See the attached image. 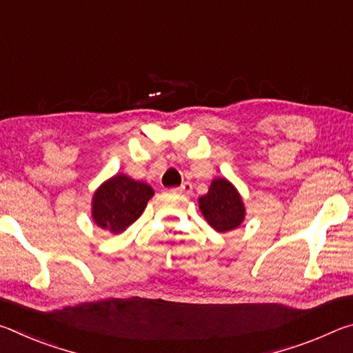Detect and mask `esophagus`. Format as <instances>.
<instances>
[{"label":"esophagus","mask_w":353,"mask_h":353,"mask_svg":"<svg viewBox=\"0 0 353 353\" xmlns=\"http://www.w3.org/2000/svg\"><path fill=\"white\" fill-rule=\"evenodd\" d=\"M179 193H183V194H190L191 193V190H193V185H191L190 182H183L181 187L179 188H176Z\"/></svg>","instance_id":"1"}]
</instances>
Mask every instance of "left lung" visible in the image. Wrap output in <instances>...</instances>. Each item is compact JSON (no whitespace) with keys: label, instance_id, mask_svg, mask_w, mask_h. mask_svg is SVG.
<instances>
[{"label":"left lung","instance_id":"8db88e82","mask_svg":"<svg viewBox=\"0 0 353 353\" xmlns=\"http://www.w3.org/2000/svg\"><path fill=\"white\" fill-rule=\"evenodd\" d=\"M199 210L214 230L219 234L235 230L246 216L240 191L225 177L213 179L207 194L199 198Z\"/></svg>","mask_w":353,"mask_h":353}]
</instances>
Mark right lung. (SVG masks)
<instances>
[{"label":"right lung","mask_w":353,"mask_h":353,"mask_svg":"<svg viewBox=\"0 0 353 353\" xmlns=\"http://www.w3.org/2000/svg\"><path fill=\"white\" fill-rule=\"evenodd\" d=\"M152 196L151 185L118 172L101 183L93 193V223L110 234H121L141 216Z\"/></svg>","instance_id":"right-lung-1"}]
</instances>
